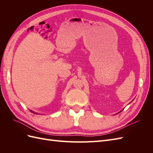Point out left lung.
Here are the masks:
<instances>
[{
	"mask_svg": "<svg viewBox=\"0 0 153 153\" xmlns=\"http://www.w3.org/2000/svg\"><path fill=\"white\" fill-rule=\"evenodd\" d=\"M122 110H121V111H122Z\"/></svg>",
	"mask_w": 153,
	"mask_h": 153,
	"instance_id": "left-lung-1",
	"label": "left lung"
}]
</instances>
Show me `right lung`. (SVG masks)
Returning a JSON list of instances; mask_svg holds the SVG:
<instances>
[{
	"label": "right lung",
	"instance_id": "right-lung-1",
	"mask_svg": "<svg viewBox=\"0 0 153 153\" xmlns=\"http://www.w3.org/2000/svg\"><path fill=\"white\" fill-rule=\"evenodd\" d=\"M31 112H32V113H34V114H38V113H36V112H33V111H32V110H30Z\"/></svg>",
	"mask_w": 153,
	"mask_h": 153
}]
</instances>
